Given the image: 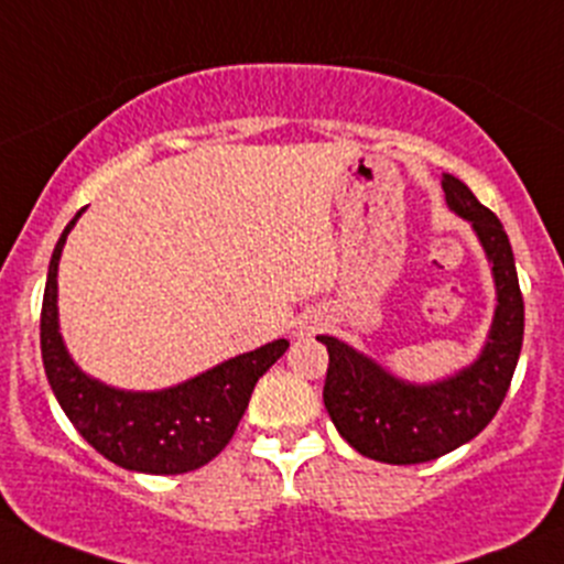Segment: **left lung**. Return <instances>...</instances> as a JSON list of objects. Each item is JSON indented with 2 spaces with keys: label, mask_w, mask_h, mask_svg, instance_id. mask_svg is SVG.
<instances>
[{
  "label": "left lung",
  "mask_w": 564,
  "mask_h": 564,
  "mask_svg": "<svg viewBox=\"0 0 564 564\" xmlns=\"http://www.w3.org/2000/svg\"><path fill=\"white\" fill-rule=\"evenodd\" d=\"M442 187L447 204L475 226L494 264L499 305L480 360L447 382L417 388L338 338L318 335L329 355L324 406L335 429L360 456L384 464H423L475 440L502 406L524 340V297L502 224L453 174H445Z\"/></svg>",
  "instance_id": "left-lung-1"
}]
</instances>
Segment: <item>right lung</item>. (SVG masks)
<instances>
[{"instance_id": "obj_1", "label": "right lung", "mask_w": 564, "mask_h": 564, "mask_svg": "<svg viewBox=\"0 0 564 564\" xmlns=\"http://www.w3.org/2000/svg\"><path fill=\"white\" fill-rule=\"evenodd\" d=\"M82 213L56 242L40 311V351L51 390L78 434L122 469L147 475L198 469L229 445L256 382L289 349V340H272L161 392H124L84 377L65 351L56 324V267L67 231Z\"/></svg>"}]
</instances>
